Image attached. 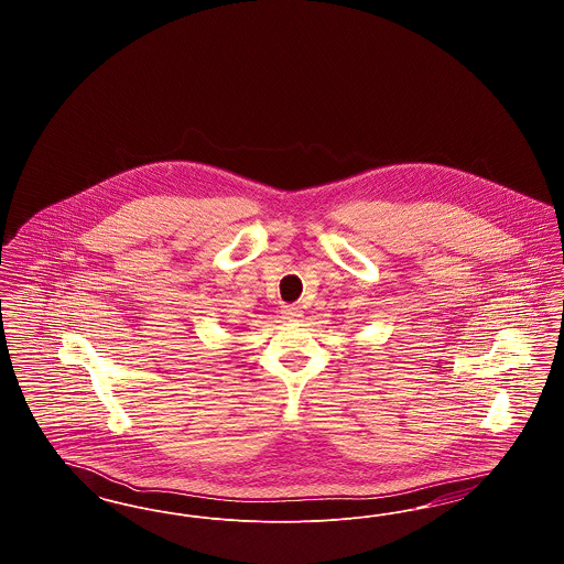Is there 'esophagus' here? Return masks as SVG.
I'll list each match as a JSON object with an SVG mask.
<instances>
[{
    "label": "esophagus",
    "mask_w": 564,
    "mask_h": 564,
    "mask_svg": "<svg viewBox=\"0 0 564 564\" xmlns=\"http://www.w3.org/2000/svg\"><path fill=\"white\" fill-rule=\"evenodd\" d=\"M281 313H283V319L288 322H297L302 317V311L297 306H285Z\"/></svg>",
    "instance_id": "esophagus-1"
}]
</instances>
